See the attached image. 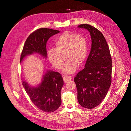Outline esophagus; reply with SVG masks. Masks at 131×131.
<instances>
[{
  "instance_id": "1",
  "label": "esophagus",
  "mask_w": 131,
  "mask_h": 131,
  "mask_svg": "<svg viewBox=\"0 0 131 131\" xmlns=\"http://www.w3.org/2000/svg\"><path fill=\"white\" fill-rule=\"evenodd\" d=\"M63 79L64 82H67L68 81H69L70 80H71L72 79V77L71 76H67V75H66V76H64Z\"/></svg>"
}]
</instances>
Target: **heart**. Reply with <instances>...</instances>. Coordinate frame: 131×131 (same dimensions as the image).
<instances>
[{"instance_id":"b5f03b06","label":"heart","mask_w":131,"mask_h":131,"mask_svg":"<svg viewBox=\"0 0 131 131\" xmlns=\"http://www.w3.org/2000/svg\"><path fill=\"white\" fill-rule=\"evenodd\" d=\"M55 48L47 51V58L50 63L57 70H61L63 65L62 54L65 53L67 61L63 68L66 74H73L85 60L88 47L85 39L80 35L70 32H65L55 41Z\"/></svg>"}]
</instances>
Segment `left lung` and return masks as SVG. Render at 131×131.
Instances as JSON below:
<instances>
[{
	"mask_svg": "<svg viewBox=\"0 0 131 131\" xmlns=\"http://www.w3.org/2000/svg\"><path fill=\"white\" fill-rule=\"evenodd\" d=\"M78 28L87 30L91 36V48L85 68L74 78L79 104L92 109L100 105L111 84L112 61L109 48L102 33L86 24Z\"/></svg>",
	"mask_w": 131,
	"mask_h": 131,
	"instance_id": "obj_1",
	"label": "left lung"
}]
</instances>
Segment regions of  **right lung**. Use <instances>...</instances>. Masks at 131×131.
<instances>
[{
  "label": "right lung",
  "instance_id": "add662e5",
  "mask_svg": "<svg viewBox=\"0 0 131 131\" xmlns=\"http://www.w3.org/2000/svg\"><path fill=\"white\" fill-rule=\"evenodd\" d=\"M59 32L58 30L47 28L39 29L33 32L25 41L20 62L25 57L34 53L47 58V41ZM22 84L32 102L41 111L51 113L60 107L61 104L60 91L64 81L59 73L48 70L43 75L39 84L33 86L25 81H23Z\"/></svg>",
  "mask_w": 131,
  "mask_h": 131
}]
</instances>
